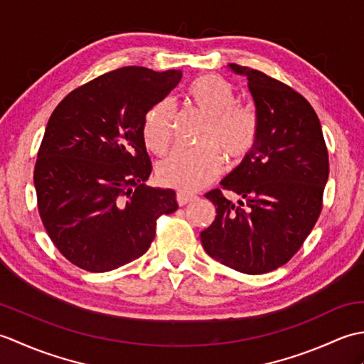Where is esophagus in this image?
Listing matches in <instances>:
<instances>
[{
  "mask_svg": "<svg viewBox=\"0 0 364 364\" xmlns=\"http://www.w3.org/2000/svg\"><path fill=\"white\" fill-rule=\"evenodd\" d=\"M196 198H197L196 196L186 194V192H178V194H176V202H178V205H180V206H184V205H188L191 202H194Z\"/></svg>",
  "mask_w": 364,
  "mask_h": 364,
  "instance_id": "esophagus-1",
  "label": "esophagus"
}]
</instances>
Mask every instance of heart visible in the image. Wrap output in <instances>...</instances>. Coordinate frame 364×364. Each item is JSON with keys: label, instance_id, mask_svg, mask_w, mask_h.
I'll list each match as a JSON object with an SVG mask.
<instances>
[{"label": "heart", "instance_id": "heart-1", "mask_svg": "<svg viewBox=\"0 0 364 364\" xmlns=\"http://www.w3.org/2000/svg\"><path fill=\"white\" fill-rule=\"evenodd\" d=\"M189 100L208 115L203 139L197 149H178L159 162L158 176L166 186L192 192L202 189L219 175L221 149L228 159H241L250 151L258 133V120L249 106L236 103L233 87L218 75H205L191 84ZM176 106L166 98L146 114L144 139L149 149L161 154L173 139Z\"/></svg>", "mask_w": 364, "mask_h": 364}]
</instances>
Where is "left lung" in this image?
<instances>
[{
	"instance_id": "1",
	"label": "left lung",
	"mask_w": 364,
	"mask_h": 364,
	"mask_svg": "<svg viewBox=\"0 0 364 364\" xmlns=\"http://www.w3.org/2000/svg\"><path fill=\"white\" fill-rule=\"evenodd\" d=\"M247 80L258 120L250 151L205 196L214 222L200 233L205 252L239 272L266 274L288 262L322 210L328 153L311 105L286 84L249 67L228 64Z\"/></svg>"
}]
</instances>
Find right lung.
Returning a JSON list of instances; mask_svg holds the SVG:
<instances>
[{
    "instance_id": "add662e5",
    "label": "right lung",
    "mask_w": 364,
    "mask_h": 364,
    "mask_svg": "<svg viewBox=\"0 0 364 364\" xmlns=\"http://www.w3.org/2000/svg\"><path fill=\"white\" fill-rule=\"evenodd\" d=\"M180 70L123 67L70 92L45 128L34 168L38 213L64 257L107 272L150 249L175 191L145 186L151 173L144 125Z\"/></svg>"
}]
</instances>
